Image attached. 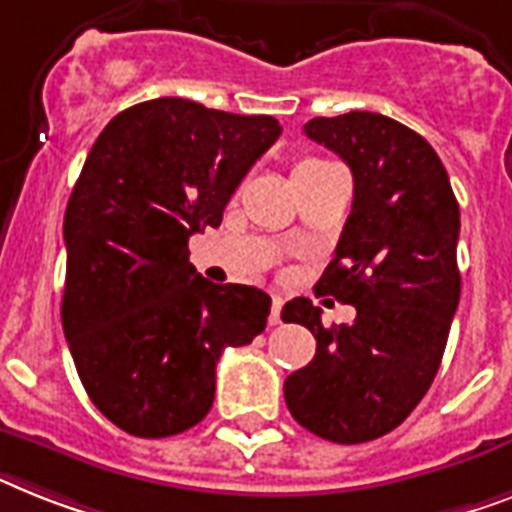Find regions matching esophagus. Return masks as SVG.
Listing matches in <instances>:
<instances>
[{"instance_id": "34e87169", "label": "esophagus", "mask_w": 512, "mask_h": 512, "mask_svg": "<svg viewBox=\"0 0 512 512\" xmlns=\"http://www.w3.org/2000/svg\"><path fill=\"white\" fill-rule=\"evenodd\" d=\"M282 298L280 295H272V314H269V324H280V314H282Z\"/></svg>"}]
</instances>
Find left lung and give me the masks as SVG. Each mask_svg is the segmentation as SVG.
I'll return each instance as SVG.
<instances>
[{"label":"left lung","mask_w":512,"mask_h":512,"mask_svg":"<svg viewBox=\"0 0 512 512\" xmlns=\"http://www.w3.org/2000/svg\"><path fill=\"white\" fill-rule=\"evenodd\" d=\"M303 133L353 172V209L316 293L356 306V322L324 327L308 298L285 303L282 322L316 337L285 403L316 437L358 445L403 424L437 377L460 301V209L437 151L392 117H314Z\"/></svg>","instance_id":"8db88e82"}]
</instances>
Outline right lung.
<instances>
[{
    "label": "right lung",
    "mask_w": 512,
    "mask_h": 512,
    "mask_svg": "<svg viewBox=\"0 0 512 512\" xmlns=\"http://www.w3.org/2000/svg\"><path fill=\"white\" fill-rule=\"evenodd\" d=\"M280 133L269 114L164 96L117 114L88 151L65 211L62 329L88 398L122 432L196 426L222 350L264 332L272 298L204 280L188 238L219 227Z\"/></svg>",
    "instance_id": "obj_1"
}]
</instances>
